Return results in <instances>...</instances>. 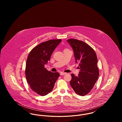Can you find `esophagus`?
I'll use <instances>...</instances> for the list:
<instances>
[{
	"instance_id": "obj_1",
	"label": "esophagus",
	"mask_w": 122,
	"mask_h": 122,
	"mask_svg": "<svg viewBox=\"0 0 122 122\" xmlns=\"http://www.w3.org/2000/svg\"><path fill=\"white\" fill-rule=\"evenodd\" d=\"M66 74V73H64V72H61L60 73V75L61 76H64V75H65Z\"/></svg>"
}]
</instances>
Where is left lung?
<instances>
[{
	"label": "left lung",
	"mask_w": 122,
	"mask_h": 122,
	"mask_svg": "<svg viewBox=\"0 0 122 122\" xmlns=\"http://www.w3.org/2000/svg\"><path fill=\"white\" fill-rule=\"evenodd\" d=\"M67 41L74 51L76 63L79 64L80 69L78 76L71 74L70 85L77 94L84 96L90 92L98 79L97 55L93 48L83 41L70 39Z\"/></svg>",
	"instance_id": "left-lung-1"
}]
</instances>
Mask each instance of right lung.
Masks as SVG:
<instances>
[{"label": "right lung", "mask_w": 122, "mask_h": 122, "mask_svg": "<svg viewBox=\"0 0 122 122\" xmlns=\"http://www.w3.org/2000/svg\"><path fill=\"white\" fill-rule=\"evenodd\" d=\"M62 40H51L42 42L30 52L26 60L25 74L31 89L41 96L52 91L59 76L58 72L52 73L44 68L56 47Z\"/></svg>", "instance_id": "1"}]
</instances>
